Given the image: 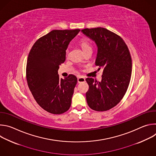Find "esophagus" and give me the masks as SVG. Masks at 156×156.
<instances>
[{"mask_svg":"<svg viewBox=\"0 0 156 156\" xmlns=\"http://www.w3.org/2000/svg\"><path fill=\"white\" fill-rule=\"evenodd\" d=\"M84 81H85V78L84 77L80 76L78 78V83H83Z\"/></svg>","mask_w":156,"mask_h":156,"instance_id":"esophagus-1","label":"esophagus"}]
</instances>
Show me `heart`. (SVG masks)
Returning <instances> with one entry per match:
<instances>
[{"instance_id":"b5f03b06","label":"heart","mask_w":156,"mask_h":156,"mask_svg":"<svg viewBox=\"0 0 156 156\" xmlns=\"http://www.w3.org/2000/svg\"><path fill=\"white\" fill-rule=\"evenodd\" d=\"M80 46H81L84 52L88 50H92V48H91V45L90 44V43L87 41L86 39H82L80 41ZM66 52H68V51H66Z\"/></svg>"}]
</instances>
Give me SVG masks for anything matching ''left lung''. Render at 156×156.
I'll use <instances>...</instances> for the list:
<instances>
[{
	"instance_id": "1",
	"label": "left lung",
	"mask_w": 156,
	"mask_h": 156,
	"mask_svg": "<svg viewBox=\"0 0 156 156\" xmlns=\"http://www.w3.org/2000/svg\"><path fill=\"white\" fill-rule=\"evenodd\" d=\"M81 32L95 42V64L103 69L101 81L86 79L89 85L86 101L94 110L106 111L117 105L126 92L132 72L129 51L121 37L105 28H86Z\"/></svg>"
}]
</instances>
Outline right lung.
<instances>
[{
	"label": "right lung",
	"instance_id": "1",
	"mask_svg": "<svg viewBox=\"0 0 156 156\" xmlns=\"http://www.w3.org/2000/svg\"><path fill=\"white\" fill-rule=\"evenodd\" d=\"M80 30H53L36 41L27 60V80L37 103L47 112L61 114L72 103L77 78H60L59 65L65 60L66 50Z\"/></svg>",
	"mask_w": 156,
	"mask_h": 156
}]
</instances>
